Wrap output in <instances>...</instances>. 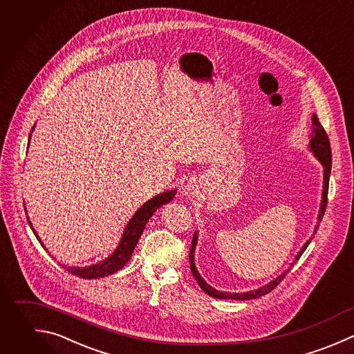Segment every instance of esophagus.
<instances>
[{
    "label": "esophagus",
    "mask_w": 354,
    "mask_h": 354,
    "mask_svg": "<svg viewBox=\"0 0 354 354\" xmlns=\"http://www.w3.org/2000/svg\"><path fill=\"white\" fill-rule=\"evenodd\" d=\"M185 194L189 196H196L198 195V185L195 181L188 183V185L185 187Z\"/></svg>",
    "instance_id": "1"
}]
</instances>
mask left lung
Segmentation results:
<instances>
[{
	"label": "left lung",
	"mask_w": 354,
	"mask_h": 354,
	"mask_svg": "<svg viewBox=\"0 0 354 354\" xmlns=\"http://www.w3.org/2000/svg\"><path fill=\"white\" fill-rule=\"evenodd\" d=\"M311 140H310V144H308V148L310 151L314 153V156L319 160V163L324 166V187H322V199H321V205H319V212H318V223L322 220V216L325 213V207H326V202H328V185H329V176H330V165H332V153H330V145H329V140H328V136L324 130V127L321 126L317 115L314 113L311 116ZM318 227H315L314 232L317 231ZM196 241H198V232L194 234V238H192V243H191V250H189V266H191V271H192V275L195 277L196 282L199 283L201 289L207 293L209 296L212 297H217V299H234V300H250V299H256V297H260L268 292H271L283 278L285 275L289 272V270L293 267V264L296 263V260H299V257L301 256V253L306 250V248L308 246V243L311 242V239H308L303 248L300 249V252L297 253L295 261L290 264V267L282 272L281 275H278L277 278H274L271 282H268L267 285L259 288V289H254V290H250V292H243V293H231V292H221V290H216L214 288H212L210 285H207L205 282V279L201 277V274L198 272L196 267H195V263H194V252H195V246H196Z\"/></svg>",
	"instance_id": "1"
}]
</instances>
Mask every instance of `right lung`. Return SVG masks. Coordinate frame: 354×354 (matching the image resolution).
I'll return each mask as SVG.
<instances>
[{
    "label": "right lung",
    "instance_id": "right-lung-1",
    "mask_svg": "<svg viewBox=\"0 0 354 354\" xmlns=\"http://www.w3.org/2000/svg\"><path fill=\"white\" fill-rule=\"evenodd\" d=\"M33 130V129H32ZM30 140V137H29ZM176 189H171V191H166L163 194H159L156 195L155 198L149 199L148 202H145L137 212L136 214L130 218L129 224L126 225L124 228V232H123V236L118 245V248L115 249V252L106 257L105 260L97 263V264H93V266H88V267H65L69 272H72L73 275H77L80 278H87V279H93V278H101V277H106V275H111L116 271H119L131 257L133 254V250L141 236V234L144 232V228L147 225V221L151 218V216L159 209L162 207L163 205L169 203L174 195H176ZM28 221L32 227V223L28 217ZM36 238L39 239V242L43 245L40 236L37 235V232L35 231V228L32 227ZM44 246V245H43Z\"/></svg>",
    "mask_w": 354,
    "mask_h": 354
}]
</instances>
